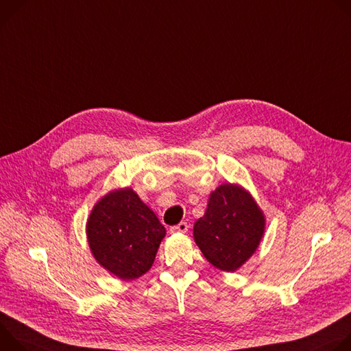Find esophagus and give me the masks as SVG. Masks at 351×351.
<instances>
[{"label": "esophagus", "mask_w": 351, "mask_h": 351, "mask_svg": "<svg viewBox=\"0 0 351 351\" xmlns=\"http://www.w3.org/2000/svg\"><path fill=\"white\" fill-rule=\"evenodd\" d=\"M170 231H171V232H186V231H188V223L181 221V223H178L177 226L170 227Z\"/></svg>", "instance_id": "esophagus-1"}]
</instances>
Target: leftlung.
<instances>
[{
    "mask_svg": "<svg viewBox=\"0 0 351 351\" xmlns=\"http://www.w3.org/2000/svg\"><path fill=\"white\" fill-rule=\"evenodd\" d=\"M265 216L251 193L237 184H221L209 197L205 215L193 224V239L217 269L234 271L256 251Z\"/></svg>",
    "mask_w": 351,
    "mask_h": 351,
    "instance_id": "8db88e82",
    "label": "left lung"
}]
</instances>
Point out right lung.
<instances>
[{
    "mask_svg": "<svg viewBox=\"0 0 351 351\" xmlns=\"http://www.w3.org/2000/svg\"><path fill=\"white\" fill-rule=\"evenodd\" d=\"M86 236L95 259L123 280L152 267L166 228L132 188L110 191L93 206Z\"/></svg>",
    "mask_w": 351,
    "mask_h": 351,
    "instance_id": "add662e5",
    "label": "right lung"
}]
</instances>
